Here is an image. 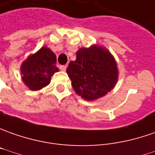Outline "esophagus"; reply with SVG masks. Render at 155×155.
Here are the masks:
<instances>
[{"mask_svg": "<svg viewBox=\"0 0 155 155\" xmlns=\"http://www.w3.org/2000/svg\"><path fill=\"white\" fill-rule=\"evenodd\" d=\"M60 68H61L62 71H66V68H67V65H61V66H60Z\"/></svg>", "mask_w": 155, "mask_h": 155, "instance_id": "1", "label": "esophagus"}]
</instances>
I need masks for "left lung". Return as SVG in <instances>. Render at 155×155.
Returning a JSON list of instances; mask_svg holds the SVG:
<instances>
[{"mask_svg":"<svg viewBox=\"0 0 155 155\" xmlns=\"http://www.w3.org/2000/svg\"><path fill=\"white\" fill-rule=\"evenodd\" d=\"M75 61H71L66 72L76 94L86 101L105 96L119 79L117 62L106 48L94 44L81 48Z\"/></svg>","mask_w":155,"mask_h":155,"instance_id":"8db88e82","label":"left lung"}]
</instances>
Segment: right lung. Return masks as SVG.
Here are the masks:
<instances>
[{
  "label": "right lung",
  "instance_id": "obj_1",
  "mask_svg": "<svg viewBox=\"0 0 155 155\" xmlns=\"http://www.w3.org/2000/svg\"><path fill=\"white\" fill-rule=\"evenodd\" d=\"M55 54L48 47L30 54L22 62V80L30 90L37 91L49 84L51 77L59 71L56 67Z\"/></svg>",
  "mask_w": 155,
  "mask_h": 155
}]
</instances>
